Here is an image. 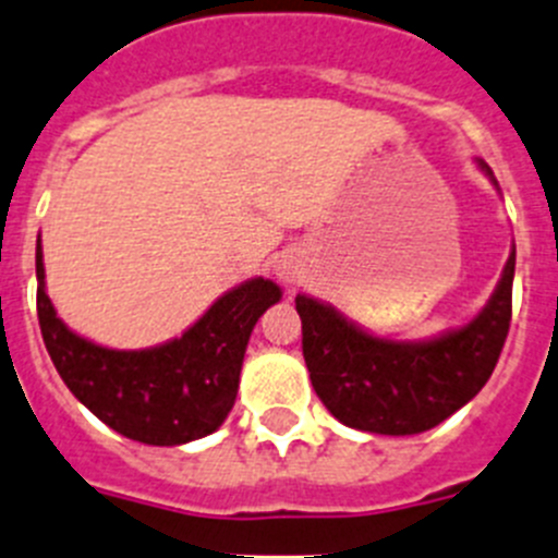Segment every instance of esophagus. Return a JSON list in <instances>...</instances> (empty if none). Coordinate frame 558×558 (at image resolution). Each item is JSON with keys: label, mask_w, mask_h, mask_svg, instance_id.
<instances>
[{"label": "esophagus", "mask_w": 558, "mask_h": 558, "mask_svg": "<svg viewBox=\"0 0 558 558\" xmlns=\"http://www.w3.org/2000/svg\"><path fill=\"white\" fill-rule=\"evenodd\" d=\"M275 275H278L283 283H296V280H300V275H302L300 258L289 256V253H286V256H280L278 262H275Z\"/></svg>", "instance_id": "34e87169"}]
</instances>
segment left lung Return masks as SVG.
<instances>
[{"label":"left lung","mask_w":558,"mask_h":558,"mask_svg":"<svg viewBox=\"0 0 558 558\" xmlns=\"http://www.w3.org/2000/svg\"><path fill=\"white\" fill-rule=\"evenodd\" d=\"M480 169L494 180L483 160ZM512 278L515 251L488 305L461 329L430 340L376 338L332 305L296 294L313 389L335 420L365 434L411 436L436 428L494 373L510 332Z\"/></svg>","instance_id":"left-lung-1"}]
</instances>
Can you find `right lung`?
I'll return each instance as SVG.
<instances>
[{"instance_id":"right-lung-1","label":"right lung","mask_w":558,"mask_h":558,"mask_svg":"<svg viewBox=\"0 0 558 558\" xmlns=\"http://www.w3.org/2000/svg\"><path fill=\"white\" fill-rule=\"evenodd\" d=\"M37 318L53 367L108 428L155 447L187 445L223 425L240 389L253 327L280 286L253 278L220 296L182 338L142 351L97 345L64 327L46 294L37 240Z\"/></svg>"}]
</instances>
